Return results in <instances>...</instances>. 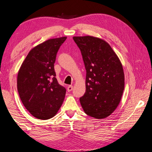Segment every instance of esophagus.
Returning a JSON list of instances; mask_svg holds the SVG:
<instances>
[{"mask_svg":"<svg viewBox=\"0 0 152 152\" xmlns=\"http://www.w3.org/2000/svg\"><path fill=\"white\" fill-rule=\"evenodd\" d=\"M72 89H73V86H69L68 87L67 91H68V92H70V91H72Z\"/></svg>","mask_w":152,"mask_h":152,"instance_id":"esophagus-1","label":"esophagus"}]
</instances>
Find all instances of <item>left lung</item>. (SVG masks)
<instances>
[{
	"label": "left lung",
	"instance_id": "1",
	"mask_svg": "<svg viewBox=\"0 0 152 152\" xmlns=\"http://www.w3.org/2000/svg\"><path fill=\"white\" fill-rule=\"evenodd\" d=\"M86 70V93L80 98L84 112L97 119L110 115L120 103L124 73L116 53L105 40L93 36L73 37Z\"/></svg>",
	"mask_w": 152,
	"mask_h": 152
}]
</instances>
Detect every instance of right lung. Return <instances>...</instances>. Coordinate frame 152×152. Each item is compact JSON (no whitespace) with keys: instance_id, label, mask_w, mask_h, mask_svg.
<instances>
[{"instance_id":"add662e5","label":"right lung","mask_w":152,"mask_h":152,"mask_svg":"<svg viewBox=\"0 0 152 152\" xmlns=\"http://www.w3.org/2000/svg\"><path fill=\"white\" fill-rule=\"evenodd\" d=\"M66 37L50 39L31 49L21 64L17 87L21 102L34 117L48 120L56 115L66 89L58 82L54 64Z\"/></svg>"}]
</instances>
